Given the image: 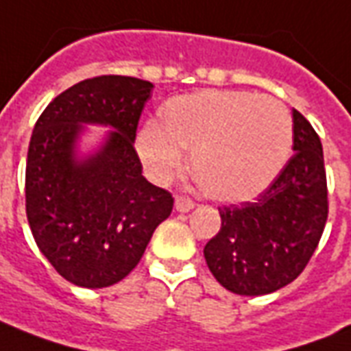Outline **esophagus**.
Returning a JSON list of instances; mask_svg holds the SVG:
<instances>
[{
	"label": "esophagus",
	"mask_w": 351,
	"mask_h": 351,
	"mask_svg": "<svg viewBox=\"0 0 351 351\" xmlns=\"http://www.w3.org/2000/svg\"><path fill=\"white\" fill-rule=\"evenodd\" d=\"M193 206H195V204H193V201L188 199V197H176L175 199V208L178 210V212H189Z\"/></svg>",
	"instance_id": "34e87169"
}]
</instances>
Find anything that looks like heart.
<instances>
[{"mask_svg":"<svg viewBox=\"0 0 351 351\" xmlns=\"http://www.w3.org/2000/svg\"><path fill=\"white\" fill-rule=\"evenodd\" d=\"M294 128L290 113L271 96L208 89L163 104L162 126L147 123L137 134V154L156 182L182 169L191 152V173L202 193L238 204L262 195L287 165Z\"/></svg>","mask_w":351,"mask_h":351,"instance_id":"heart-1","label":"heart"}]
</instances>
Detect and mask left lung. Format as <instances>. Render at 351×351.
<instances>
[{"label":"left lung","instance_id":"obj_1","mask_svg":"<svg viewBox=\"0 0 351 351\" xmlns=\"http://www.w3.org/2000/svg\"><path fill=\"white\" fill-rule=\"evenodd\" d=\"M294 156L261 199L219 208L221 228L204 245L217 282L240 295L271 294L305 269L328 221L318 134L292 110Z\"/></svg>","mask_w":351,"mask_h":351}]
</instances>
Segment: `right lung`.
Here are the masks:
<instances>
[{
  "mask_svg": "<svg viewBox=\"0 0 351 351\" xmlns=\"http://www.w3.org/2000/svg\"><path fill=\"white\" fill-rule=\"evenodd\" d=\"M152 83L100 76L72 85L38 117L27 150L25 212L57 274L83 288L123 281L141 261L173 197L141 175L136 130ZM87 125L110 130L82 153Z\"/></svg>",
  "mask_w": 351,
  "mask_h": 351,
  "instance_id": "1",
  "label": "right lung"
}]
</instances>
